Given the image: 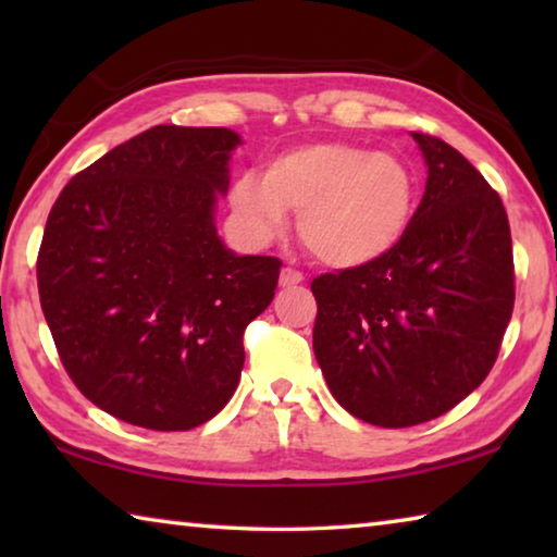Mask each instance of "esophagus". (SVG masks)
<instances>
[{"instance_id": "34e87169", "label": "esophagus", "mask_w": 557, "mask_h": 557, "mask_svg": "<svg viewBox=\"0 0 557 557\" xmlns=\"http://www.w3.org/2000/svg\"><path fill=\"white\" fill-rule=\"evenodd\" d=\"M301 280H305V275L295 268H282L280 272V287H295Z\"/></svg>"}]
</instances>
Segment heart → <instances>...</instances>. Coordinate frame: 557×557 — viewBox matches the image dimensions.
Wrapping results in <instances>:
<instances>
[{
	"label": "heart",
	"instance_id": "heart-1",
	"mask_svg": "<svg viewBox=\"0 0 557 557\" xmlns=\"http://www.w3.org/2000/svg\"><path fill=\"white\" fill-rule=\"evenodd\" d=\"M414 176L400 157L369 147L307 143L270 159L262 176L240 174L228 203L252 243H272L299 211V235L332 268L369 265L388 256L414 213Z\"/></svg>",
	"mask_w": 557,
	"mask_h": 557
}]
</instances>
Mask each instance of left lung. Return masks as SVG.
<instances>
[{
	"label": "left lung",
	"mask_w": 557,
	"mask_h": 557,
	"mask_svg": "<svg viewBox=\"0 0 557 557\" xmlns=\"http://www.w3.org/2000/svg\"><path fill=\"white\" fill-rule=\"evenodd\" d=\"M428 184L388 256L322 275L314 356L329 391L379 428L435 420L492 371L513 312L502 199L455 147L412 132Z\"/></svg>",
	"instance_id": "1"
}]
</instances>
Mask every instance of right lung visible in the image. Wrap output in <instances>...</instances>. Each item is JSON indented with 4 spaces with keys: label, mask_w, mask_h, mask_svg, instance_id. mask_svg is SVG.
Masks as SVG:
<instances>
[{
    "label": "right lung",
    "mask_w": 557,
    "mask_h": 557,
    "mask_svg": "<svg viewBox=\"0 0 557 557\" xmlns=\"http://www.w3.org/2000/svg\"><path fill=\"white\" fill-rule=\"evenodd\" d=\"M240 135L157 125L75 174L46 221L36 277L65 371L129 425L209 422L238 388L243 332L280 265L215 231Z\"/></svg>",
    "instance_id": "obj_1"
}]
</instances>
